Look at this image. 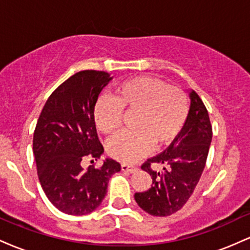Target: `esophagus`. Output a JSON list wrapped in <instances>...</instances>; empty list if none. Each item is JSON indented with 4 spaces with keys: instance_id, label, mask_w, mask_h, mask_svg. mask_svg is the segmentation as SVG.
I'll use <instances>...</instances> for the list:
<instances>
[{
    "instance_id": "34e87169",
    "label": "esophagus",
    "mask_w": 250,
    "mask_h": 250,
    "mask_svg": "<svg viewBox=\"0 0 250 250\" xmlns=\"http://www.w3.org/2000/svg\"><path fill=\"white\" fill-rule=\"evenodd\" d=\"M121 169L123 171H127V173H135V171L137 170L136 167H134V166H130V165H125V163H123L121 165Z\"/></svg>"
}]
</instances>
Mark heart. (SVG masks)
<instances>
[{"mask_svg": "<svg viewBox=\"0 0 250 250\" xmlns=\"http://www.w3.org/2000/svg\"><path fill=\"white\" fill-rule=\"evenodd\" d=\"M113 100L102 97L94 107V123L100 133L114 135L121 125L122 111L136 113L131 133L113 137L107 151L113 159L134 162L149 153L151 145L162 149L171 145L185 127L189 113L188 96L163 80L140 76L116 85Z\"/></svg>", "mask_w": 250, "mask_h": 250, "instance_id": "heart-1", "label": "heart"}]
</instances>
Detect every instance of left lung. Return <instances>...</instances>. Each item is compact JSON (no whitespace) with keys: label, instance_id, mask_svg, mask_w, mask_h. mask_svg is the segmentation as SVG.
Returning a JSON list of instances; mask_svg holds the SVG:
<instances>
[{"label":"left lung","instance_id":"1","mask_svg":"<svg viewBox=\"0 0 250 250\" xmlns=\"http://www.w3.org/2000/svg\"><path fill=\"white\" fill-rule=\"evenodd\" d=\"M190 107L185 127L176 140L161 154L142 165L153 179V186L143 193H135L140 208L153 216H168L180 210L193 194L205 169L213 136L210 120L200 96L189 93ZM151 164L163 167L153 171Z\"/></svg>","mask_w":250,"mask_h":250}]
</instances>
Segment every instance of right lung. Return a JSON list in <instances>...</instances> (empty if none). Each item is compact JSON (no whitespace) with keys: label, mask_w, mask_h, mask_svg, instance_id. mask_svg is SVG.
Returning <instances> with one entry per match:
<instances>
[{"label":"right lung","mask_w":250,"mask_h":250,"mask_svg":"<svg viewBox=\"0 0 250 250\" xmlns=\"http://www.w3.org/2000/svg\"><path fill=\"white\" fill-rule=\"evenodd\" d=\"M111 80L105 71L82 70L59 85L43 107L33 139L37 175L43 191L55 207L69 215H85L101 205L111 175L121 165L105 159L97 161L103 146L94 123L97 97Z\"/></svg>","instance_id":"1"}]
</instances>
